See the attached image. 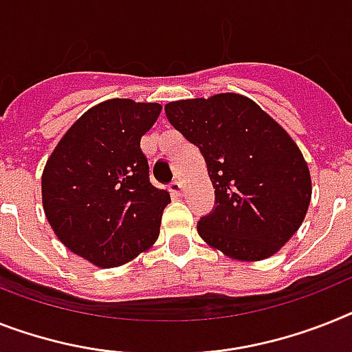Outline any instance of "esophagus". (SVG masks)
Wrapping results in <instances>:
<instances>
[{
    "label": "esophagus",
    "mask_w": 352,
    "mask_h": 352,
    "mask_svg": "<svg viewBox=\"0 0 352 352\" xmlns=\"http://www.w3.org/2000/svg\"><path fill=\"white\" fill-rule=\"evenodd\" d=\"M168 190H170V193H171V197H181L182 195V182L181 181H173L171 182L170 186H168Z\"/></svg>",
    "instance_id": "34e87169"
}]
</instances>
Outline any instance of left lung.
Instances as JSON below:
<instances>
[{"label": "left lung", "instance_id": "1", "mask_svg": "<svg viewBox=\"0 0 352 352\" xmlns=\"http://www.w3.org/2000/svg\"><path fill=\"white\" fill-rule=\"evenodd\" d=\"M164 111L200 148L214 188V208L197 226L200 238L236 261L279 252L311 200L308 162L290 134L238 93L170 102Z\"/></svg>", "mask_w": 352, "mask_h": 352}]
</instances>
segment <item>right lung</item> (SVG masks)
<instances>
[{
    "mask_svg": "<svg viewBox=\"0 0 352 352\" xmlns=\"http://www.w3.org/2000/svg\"><path fill=\"white\" fill-rule=\"evenodd\" d=\"M161 111V103L105 100L67 129L46 161L44 214L58 240L94 267H121L157 241L170 193L150 182L141 138Z\"/></svg>",
    "mask_w": 352,
    "mask_h": 352,
    "instance_id": "add662e5",
    "label": "right lung"
}]
</instances>
